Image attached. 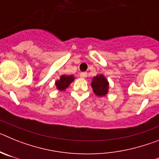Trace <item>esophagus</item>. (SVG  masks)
<instances>
[{"label":"esophagus","instance_id":"34e87169","mask_svg":"<svg viewBox=\"0 0 159 159\" xmlns=\"http://www.w3.org/2000/svg\"><path fill=\"white\" fill-rule=\"evenodd\" d=\"M80 77H82V78H86V77L88 76V73H87V72H80Z\"/></svg>","mask_w":159,"mask_h":159}]
</instances>
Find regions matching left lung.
I'll return each instance as SVG.
<instances>
[{"instance_id": "1", "label": "left lung", "mask_w": 159, "mask_h": 159, "mask_svg": "<svg viewBox=\"0 0 159 159\" xmlns=\"http://www.w3.org/2000/svg\"><path fill=\"white\" fill-rule=\"evenodd\" d=\"M92 88L96 96L102 97L109 92V82L102 74H98L92 79Z\"/></svg>"}]
</instances>
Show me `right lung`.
I'll return each instance as SVG.
<instances>
[{
  "label": "right lung",
  "instance_id": "obj_1",
  "mask_svg": "<svg viewBox=\"0 0 159 159\" xmlns=\"http://www.w3.org/2000/svg\"><path fill=\"white\" fill-rule=\"evenodd\" d=\"M75 76L73 75H62L60 77V80H57L55 84H56V87H57V89L60 92H64L66 90V88H67L69 87L70 84L74 81L75 80Z\"/></svg>",
  "mask_w": 159,
  "mask_h": 159
}]
</instances>
